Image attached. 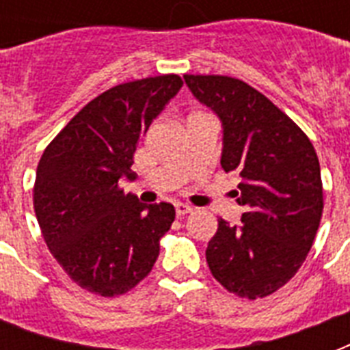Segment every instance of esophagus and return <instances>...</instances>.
I'll return each mask as SVG.
<instances>
[{"instance_id": "obj_1", "label": "esophagus", "mask_w": 350, "mask_h": 350, "mask_svg": "<svg viewBox=\"0 0 350 350\" xmlns=\"http://www.w3.org/2000/svg\"><path fill=\"white\" fill-rule=\"evenodd\" d=\"M176 207V214H178V216H185V214H189V213H192V207L191 205H187V203H176L174 205Z\"/></svg>"}]
</instances>
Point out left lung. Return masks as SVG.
Here are the masks:
<instances>
[{
  "label": "left lung",
  "instance_id": "left-lung-1",
  "mask_svg": "<svg viewBox=\"0 0 350 350\" xmlns=\"http://www.w3.org/2000/svg\"><path fill=\"white\" fill-rule=\"evenodd\" d=\"M224 125L221 167L241 178V224L218 219L205 250L213 276L239 298L276 293L304 265L323 213L320 161L301 129L241 79L185 74Z\"/></svg>",
  "mask_w": 350,
  "mask_h": 350
}]
</instances>
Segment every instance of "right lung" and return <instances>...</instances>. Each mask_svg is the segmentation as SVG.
Returning a JSON list of instances; mask_svg holds the SVG:
<instances>
[{
    "instance_id": "add662e5",
    "label": "right lung",
    "mask_w": 350,
    "mask_h": 350,
    "mask_svg": "<svg viewBox=\"0 0 350 350\" xmlns=\"http://www.w3.org/2000/svg\"><path fill=\"white\" fill-rule=\"evenodd\" d=\"M181 85L178 74H165L105 90L63 126L38 163L34 211L43 239L89 293H129L158 260L174 207H147L118 181L136 176L137 142Z\"/></svg>"
}]
</instances>
